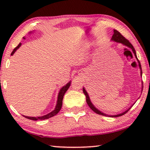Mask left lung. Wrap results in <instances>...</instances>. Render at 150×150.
<instances>
[{
  "label": "left lung",
  "instance_id": "left-lung-1",
  "mask_svg": "<svg viewBox=\"0 0 150 150\" xmlns=\"http://www.w3.org/2000/svg\"><path fill=\"white\" fill-rule=\"evenodd\" d=\"M112 40H113V41H115L116 42H118V43H121V44H124V45H126L127 47H130L131 48V50H132L133 53L134 54V55H135V57L137 59H138V58H137V55H136V51H135V49H134L133 45H132L131 43L128 41V40H127L126 38H125L122 35L120 32H119L118 30H114V34L112 35ZM138 62L139 63V69H141V75L142 74V67H141V65H140V63H139V62L138 59ZM83 93L85 94V95L86 96V101H87V105H88V106L92 109V110L95 112H96V114H98V115H103V116H108L105 115V114H104L103 112H101L100 110H98L96 109L95 106H93V105L92 103H91V100H90V98H89V96H88V94L87 93V91H85V89L84 88H83ZM130 108H128V110H127L126 111L122 113V114H120V115H114V116H110V117H118V116H122L124 115H125V114L128 112L129 110H130Z\"/></svg>",
  "mask_w": 150,
  "mask_h": 150
}]
</instances>
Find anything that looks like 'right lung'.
<instances>
[{
    "label": "right lung",
    "instance_id": "1",
    "mask_svg": "<svg viewBox=\"0 0 150 150\" xmlns=\"http://www.w3.org/2000/svg\"><path fill=\"white\" fill-rule=\"evenodd\" d=\"M20 45H21V44L20 43V44L18 45V46L15 47L14 50L12 51V52L11 53V55H12L14 54V52H16L17 49H18ZM70 85H71V82H69L67 85H65L64 87H63L62 88H61V90H60L59 93V95H58L57 105H56V106H55L54 110H53L52 112H51L50 113L47 114V115H45V116H40V117H29V116H24V117L28 118V119H30V120H45V119H48V118H50L51 117H52V116L56 115L59 112V110H61V108H62L63 96H64L65 93H66V91H67L68 88H69V87H70Z\"/></svg>",
    "mask_w": 150,
    "mask_h": 150
}]
</instances>
